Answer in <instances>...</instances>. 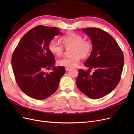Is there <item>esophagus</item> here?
<instances>
[{
    "mask_svg": "<svg viewBox=\"0 0 134 134\" xmlns=\"http://www.w3.org/2000/svg\"><path fill=\"white\" fill-rule=\"evenodd\" d=\"M65 69H66V72H68V71H70V70L71 69L70 68H68V67H66Z\"/></svg>",
    "mask_w": 134,
    "mask_h": 134,
    "instance_id": "esophagus-1",
    "label": "esophagus"
}]
</instances>
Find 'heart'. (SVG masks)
I'll return each instance as SVG.
<instances>
[{"label":"heart","mask_w":134,"mask_h":134,"mask_svg":"<svg viewBox=\"0 0 134 134\" xmlns=\"http://www.w3.org/2000/svg\"><path fill=\"white\" fill-rule=\"evenodd\" d=\"M62 43L66 48L72 47L69 57L59 59L58 64L60 66L68 68L76 67L79 64L80 58H86L90 55L92 50V44L88 40H83L81 35L75 32H69L61 37ZM51 53L56 56H60L63 53L64 48L55 40H51L48 44Z\"/></svg>","instance_id":"heart-1"}]
</instances>
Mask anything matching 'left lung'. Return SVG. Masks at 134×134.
Listing matches in <instances>:
<instances>
[{
	"mask_svg": "<svg viewBox=\"0 0 134 134\" xmlns=\"http://www.w3.org/2000/svg\"><path fill=\"white\" fill-rule=\"evenodd\" d=\"M90 37L92 51L84 65L89 70L94 68L90 75L79 70L76 83L78 89L91 99H98L110 93L121 79L124 66V56L116 40L107 32L97 27L82 29ZM91 71V70H90Z\"/></svg>",
	"mask_w": 134,
	"mask_h": 134,
	"instance_id": "1",
	"label": "left lung"
}]
</instances>
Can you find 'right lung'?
Wrapping results in <instances>:
<instances>
[{
  "label": "right lung",
  "mask_w": 134,
  "mask_h": 134,
  "mask_svg": "<svg viewBox=\"0 0 134 134\" xmlns=\"http://www.w3.org/2000/svg\"><path fill=\"white\" fill-rule=\"evenodd\" d=\"M56 27L38 25L27 32L14 51L11 64L19 87L26 95L45 99L58 90L60 79L66 72L64 67H55L54 55L48 44L61 34ZM53 67L50 73L44 72Z\"/></svg>",
  "instance_id": "1"
}]
</instances>
